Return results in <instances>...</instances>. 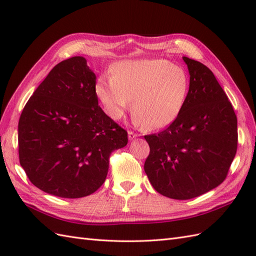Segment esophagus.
<instances>
[{
    "label": "esophagus",
    "instance_id": "esophagus-1",
    "mask_svg": "<svg viewBox=\"0 0 256 256\" xmlns=\"http://www.w3.org/2000/svg\"><path fill=\"white\" fill-rule=\"evenodd\" d=\"M138 136V133H134V132H132V131L128 132V138H130V140H134V138H136Z\"/></svg>",
    "mask_w": 256,
    "mask_h": 256
}]
</instances>
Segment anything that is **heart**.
Returning <instances> with one entry per match:
<instances>
[{
  "label": "heart",
  "instance_id": "1",
  "mask_svg": "<svg viewBox=\"0 0 256 256\" xmlns=\"http://www.w3.org/2000/svg\"><path fill=\"white\" fill-rule=\"evenodd\" d=\"M189 86L186 69L155 58L113 64L110 78L101 76L94 91L111 118H121L133 100L135 124L157 130L168 126L180 114Z\"/></svg>",
  "mask_w": 256,
  "mask_h": 256
}]
</instances>
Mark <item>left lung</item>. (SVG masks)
Wrapping results in <instances>:
<instances>
[{
    "instance_id": "left-lung-1",
    "label": "left lung",
    "mask_w": 256,
    "mask_h": 256,
    "mask_svg": "<svg viewBox=\"0 0 256 256\" xmlns=\"http://www.w3.org/2000/svg\"><path fill=\"white\" fill-rule=\"evenodd\" d=\"M190 86L180 114L158 134L145 135L150 155L144 170L165 197L187 200L224 180L238 148V120L211 70L182 57Z\"/></svg>"
}]
</instances>
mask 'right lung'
I'll use <instances>...</instances> for the list:
<instances>
[{"label":"right lung","mask_w":256,"mask_h":256,"mask_svg":"<svg viewBox=\"0 0 256 256\" xmlns=\"http://www.w3.org/2000/svg\"><path fill=\"white\" fill-rule=\"evenodd\" d=\"M86 58L59 62L27 101L18 122V155L30 182L52 196L81 198L104 182L113 150L128 132L103 112Z\"/></svg>","instance_id":"right-lung-1"}]
</instances>
